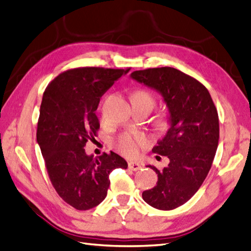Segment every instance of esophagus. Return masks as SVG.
<instances>
[{
    "label": "esophagus",
    "instance_id": "1",
    "mask_svg": "<svg viewBox=\"0 0 251 251\" xmlns=\"http://www.w3.org/2000/svg\"><path fill=\"white\" fill-rule=\"evenodd\" d=\"M127 166H128V169L132 171H137L141 168V166L138 164V162H134V161H128Z\"/></svg>",
    "mask_w": 251,
    "mask_h": 251
}]
</instances>
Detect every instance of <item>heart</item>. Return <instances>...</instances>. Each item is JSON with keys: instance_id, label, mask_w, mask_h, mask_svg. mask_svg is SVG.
I'll return each mask as SVG.
<instances>
[{"instance_id": "heart-1", "label": "heart", "mask_w": 251, "mask_h": 251, "mask_svg": "<svg viewBox=\"0 0 251 251\" xmlns=\"http://www.w3.org/2000/svg\"><path fill=\"white\" fill-rule=\"evenodd\" d=\"M133 100L142 101L149 103L152 107L155 104V100L152 95L148 91L139 90L133 95ZM151 138L146 134L134 133V132H124L115 140V146L120 153L127 157L137 156L139 152L151 145Z\"/></svg>"}]
</instances>
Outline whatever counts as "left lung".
I'll list each match as a JSON object with an SVG mask.
<instances>
[{
    "mask_svg": "<svg viewBox=\"0 0 251 251\" xmlns=\"http://www.w3.org/2000/svg\"><path fill=\"white\" fill-rule=\"evenodd\" d=\"M131 77L164 97L171 127L152 152L170 159L156 172V186L142 192L153 208L172 210L184 205L199 190L212 166L219 145L218 110L199 80L173 67L135 71Z\"/></svg>",
    "mask_w": 251,
    "mask_h": 251,
    "instance_id": "left-lung-1",
    "label": "left lung"
}]
</instances>
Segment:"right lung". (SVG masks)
Instances as JSON below:
<instances>
[{
	"instance_id": "right-lung-1",
	"label": "right lung",
	"mask_w": 251,
	"mask_h": 251,
	"mask_svg": "<svg viewBox=\"0 0 251 251\" xmlns=\"http://www.w3.org/2000/svg\"><path fill=\"white\" fill-rule=\"evenodd\" d=\"M130 70L77 67L61 73L44 91L37 141L52 187L77 210L99 205L110 187V173L127 168L116 153L94 157L85 154L84 147L97 136L100 126L95 112L100 98Z\"/></svg>"
}]
</instances>
